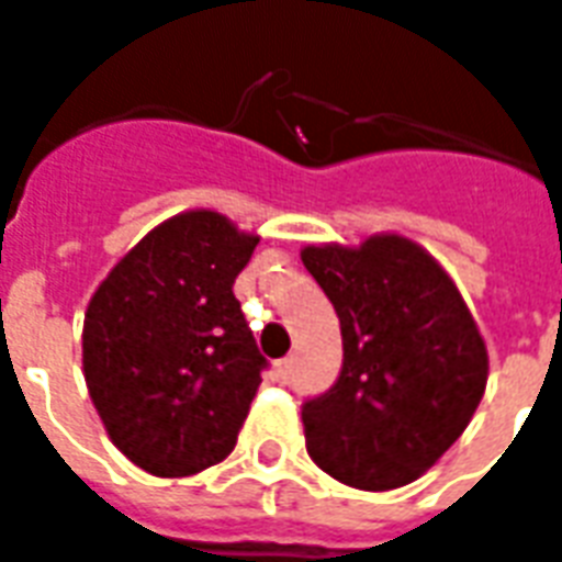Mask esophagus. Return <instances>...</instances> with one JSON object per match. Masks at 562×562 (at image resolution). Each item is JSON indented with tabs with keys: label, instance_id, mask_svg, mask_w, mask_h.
<instances>
[{
	"label": "esophagus",
	"instance_id": "obj_1",
	"mask_svg": "<svg viewBox=\"0 0 562 562\" xmlns=\"http://www.w3.org/2000/svg\"><path fill=\"white\" fill-rule=\"evenodd\" d=\"M292 366H294V357H285V360L277 363V375H280V381H289V378H292Z\"/></svg>",
	"mask_w": 562,
	"mask_h": 562
}]
</instances>
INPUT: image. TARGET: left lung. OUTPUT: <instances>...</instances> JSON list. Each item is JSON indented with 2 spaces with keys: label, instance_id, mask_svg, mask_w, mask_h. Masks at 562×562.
I'll return each instance as SVG.
<instances>
[{
  "label": "left lung",
  "instance_id": "obj_1",
  "mask_svg": "<svg viewBox=\"0 0 562 562\" xmlns=\"http://www.w3.org/2000/svg\"><path fill=\"white\" fill-rule=\"evenodd\" d=\"M301 259L342 327V372L303 405L306 450L351 488L408 485L461 438L485 393L480 327L450 273L411 238L310 244Z\"/></svg>",
  "mask_w": 562,
  "mask_h": 562
}]
</instances>
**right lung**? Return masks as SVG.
Segmentation results:
<instances>
[{"label": "right lung", "instance_id": "obj_1", "mask_svg": "<svg viewBox=\"0 0 562 562\" xmlns=\"http://www.w3.org/2000/svg\"><path fill=\"white\" fill-rule=\"evenodd\" d=\"M259 235L196 207L154 226L91 294L82 375L103 429L154 476L235 450L268 360L232 292Z\"/></svg>", "mask_w": 562, "mask_h": 562}]
</instances>
